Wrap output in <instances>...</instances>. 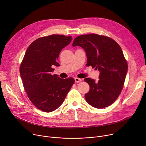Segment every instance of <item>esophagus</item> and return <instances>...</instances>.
Listing matches in <instances>:
<instances>
[{
    "instance_id": "obj_1",
    "label": "esophagus",
    "mask_w": 146,
    "mask_h": 146,
    "mask_svg": "<svg viewBox=\"0 0 146 146\" xmlns=\"http://www.w3.org/2000/svg\"><path fill=\"white\" fill-rule=\"evenodd\" d=\"M81 79H80V78H75V82L76 83H79L81 81Z\"/></svg>"
}]
</instances>
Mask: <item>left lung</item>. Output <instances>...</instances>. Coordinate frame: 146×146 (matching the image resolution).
<instances>
[{"label": "left lung", "instance_id": "1", "mask_svg": "<svg viewBox=\"0 0 146 146\" xmlns=\"http://www.w3.org/2000/svg\"><path fill=\"white\" fill-rule=\"evenodd\" d=\"M76 46L86 52V66L100 71L98 81L84 79L90 88L85 95L86 102L98 109L110 106L120 95L127 72V62L121 47L113 39L96 34L76 37L72 46Z\"/></svg>", "mask_w": 146, "mask_h": 146}]
</instances>
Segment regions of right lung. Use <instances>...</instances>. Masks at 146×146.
Instances as JSON below:
<instances>
[{
  "label": "right lung",
  "instance_id": "1",
  "mask_svg": "<svg viewBox=\"0 0 146 146\" xmlns=\"http://www.w3.org/2000/svg\"><path fill=\"white\" fill-rule=\"evenodd\" d=\"M71 36L52 35L36 39L27 48L20 67L25 90L38 109L51 112L59 108L75 82L72 78L61 79L52 75V65L59 54L71 42Z\"/></svg>",
  "mask_w": 146,
  "mask_h": 146
}]
</instances>
